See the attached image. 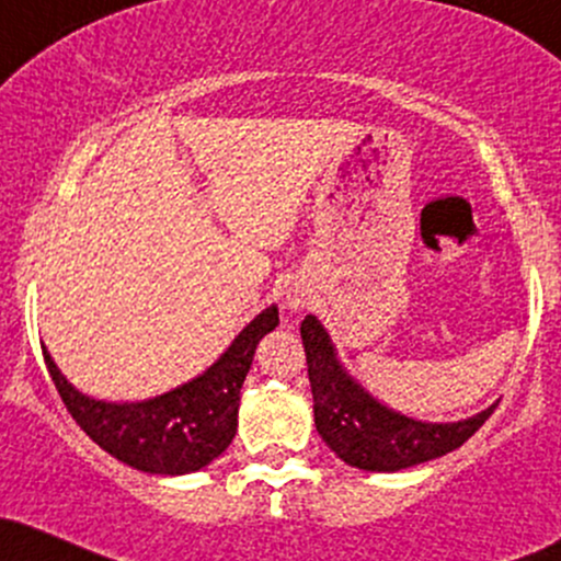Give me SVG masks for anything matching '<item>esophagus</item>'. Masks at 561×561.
<instances>
[{
  "label": "esophagus",
  "instance_id": "1",
  "mask_svg": "<svg viewBox=\"0 0 561 561\" xmlns=\"http://www.w3.org/2000/svg\"><path fill=\"white\" fill-rule=\"evenodd\" d=\"M287 306H290L293 311H300L306 306V295L304 293H290V295H287Z\"/></svg>",
  "mask_w": 561,
  "mask_h": 561
}]
</instances>
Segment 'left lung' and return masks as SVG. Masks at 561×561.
<instances>
[{
	"mask_svg": "<svg viewBox=\"0 0 561 561\" xmlns=\"http://www.w3.org/2000/svg\"><path fill=\"white\" fill-rule=\"evenodd\" d=\"M313 393V423L328 447L348 466L365 471H399L442 458L482 428L495 410L458 423H421L391 412L343 373L330 335L317 317L300 322Z\"/></svg>",
	"mask_w": 561,
	"mask_h": 561,
	"instance_id": "1",
	"label": "left lung"
}]
</instances>
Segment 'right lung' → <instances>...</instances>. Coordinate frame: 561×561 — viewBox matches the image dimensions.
Listing matches in <instances>:
<instances>
[{
	"mask_svg": "<svg viewBox=\"0 0 561 561\" xmlns=\"http://www.w3.org/2000/svg\"><path fill=\"white\" fill-rule=\"evenodd\" d=\"M279 324L271 306L239 332L231 348L191 383L138 404H106L79 393L45 348V365L55 389L79 428L122 463L146 473H191L205 469L237 434L239 391L255 356V346Z\"/></svg>",
	"mask_w": 561,
	"mask_h": 561,
	"instance_id": "1",
	"label": "right lung"
}]
</instances>
